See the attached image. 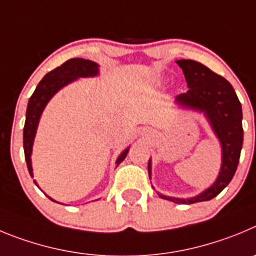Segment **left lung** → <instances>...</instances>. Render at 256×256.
I'll return each instance as SVG.
<instances>
[{"mask_svg": "<svg viewBox=\"0 0 256 256\" xmlns=\"http://www.w3.org/2000/svg\"><path fill=\"white\" fill-rule=\"evenodd\" d=\"M177 64L182 68L188 86L186 93L177 96V102L204 112L222 144V167L213 186L191 199L160 195L177 204H192L216 198L234 176L244 142L242 108L232 85L224 78L192 60H180ZM148 170L150 178V162Z\"/></svg>", "mask_w": 256, "mask_h": 256, "instance_id": "1", "label": "left lung"}]
</instances>
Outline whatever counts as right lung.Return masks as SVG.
Listing matches in <instances>:
<instances>
[{"label": "right lung", "mask_w": 256, "mask_h": 256, "mask_svg": "<svg viewBox=\"0 0 256 256\" xmlns=\"http://www.w3.org/2000/svg\"><path fill=\"white\" fill-rule=\"evenodd\" d=\"M96 74H98V65H96V62L84 58H71L64 62L61 66L56 68L54 70L46 74V76L39 82L38 86L36 88L33 96L29 100V103H28L26 118H25L24 125V136H22L25 160H26L28 171H29L32 177H33V170H32L30 160L32 146H33V140L34 136H36L39 117L42 114L48 100L52 98V96L57 90H60L62 86H65L66 84L71 82L72 80L78 79V78L94 76ZM128 149H126L118 156L117 164L125 160L126 156H128Z\"/></svg>", "instance_id": "right-lung-1"}]
</instances>
